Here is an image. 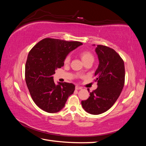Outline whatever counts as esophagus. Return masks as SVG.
Returning <instances> with one entry per match:
<instances>
[{"label": "esophagus", "instance_id": "1", "mask_svg": "<svg viewBox=\"0 0 146 146\" xmlns=\"http://www.w3.org/2000/svg\"><path fill=\"white\" fill-rule=\"evenodd\" d=\"M75 89H76V90H81V89H82V88L80 87V86H75Z\"/></svg>", "mask_w": 146, "mask_h": 146}]
</instances>
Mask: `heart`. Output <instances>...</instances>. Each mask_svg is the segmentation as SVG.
Wrapping results in <instances>:
<instances>
[{
    "label": "heart",
    "mask_w": 146,
    "mask_h": 146,
    "mask_svg": "<svg viewBox=\"0 0 146 146\" xmlns=\"http://www.w3.org/2000/svg\"><path fill=\"white\" fill-rule=\"evenodd\" d=\"M79 55H80L81 59L83 61L84 63L88 61H94V56L93 55V54L91 53L90 51H82L80 52L79 53ZM70 61V56H67L66 58H65V60H64V63L65 64H68Z\"/></svg>",
    "instance_id": "1"
}]
</instances>
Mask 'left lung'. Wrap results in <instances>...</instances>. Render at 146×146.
I'll return each instance as SVG.
<instances>
[{"label":"left lung","instance_id":"left-lung-1","mask_svg":"<svg viewBox=\"0 0 146 146\" xmlns=\"http://www.w3.org/2000/svg\"><path fill=\"white\" fill-rule=\"evenodd\" d=\"M95 52L99 60L95 73L98 88L81 104L86 112L99 115L111 108L119 97L124 86L125 67L122 58L113 49L97 45Z\"/></svg>","mask_w":146,"mask_h":146}]
</instances>
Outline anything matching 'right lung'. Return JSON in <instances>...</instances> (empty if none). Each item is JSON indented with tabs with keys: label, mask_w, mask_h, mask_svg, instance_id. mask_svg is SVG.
Returning a JSON list of instances; mask_svg holds the SVG:
<instances>
[{
	"label": "right lung",
	"mask_w": 146,
	"mask_h": 146,
	"mask_svg": "<svg viewBox=\"0 0 146 146\" xmlns=\"http://www.w3.org/2000/svg\"><path fill=\"white\" fill-rule=\"evenodd\" d=\"M82 43L46 38L29 52L25 66L26 82L32 99L41 110L50 113L62 109L75 86L72 83L58 82L53 75L62 67L66 56Z\"/></svg>",
	"instance_id": "add662e5"
}]
</instances>
